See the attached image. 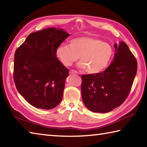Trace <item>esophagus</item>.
I'll use <instances>...</instances> for the list:
<instances>
[{
  "mask_svg": "<svg viewBox=\"0 0 147 147\" xmlns=\"http://www.w3.org/2000/svg\"><path fill=\"white\" fill-rule=\"evenodd\" d=\"M69 73H70V74H78V72L75 71V70L72 69V70H71V71H69Z\"/></svg>",
  "mask_w": 147,
  "mask_h": 147,
  "instance_id": "34e87169",
  "label": "esophagus"
}]
</instances>
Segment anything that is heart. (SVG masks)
<instances>
[{
    "mask_svg": "<svg viewBox=\"0 0 147 147\" xmlns=\"http://www.w3.org/2000/svg\"><path fill=\"white\" fill-rule=\"evenodd\" d=\"M55 53L65 67H69L80 58V68L86 69L90 74H97L108 67L113 50L109 43L96 37L82 36L71 39L69 45H59Z\"/></svg>",
    "mask_w": 147,
    "mask_h": 147,
    "instance_id": "obj_1",
    "label": "heart"
}]
</instances>
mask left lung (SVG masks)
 Segmentation results:
<instances>
[{
	"label": "left lung",
	"instance_id": "obj_1",
	"mask_svg": "<svg viewBox=\"0 0 147 147\" xmlns=\"http://www.w3.org/2000/svg\"><path fill=\"white\" fill-rule=\"evenodd\" d=\"M113 60L106 69L82 76L83 101L89 110L108 113L127 99L137 72V60L124 42L114 45Z\"/></svg>",
	"mask_w": 147,
	"mask_h": 147
}]
</instances>
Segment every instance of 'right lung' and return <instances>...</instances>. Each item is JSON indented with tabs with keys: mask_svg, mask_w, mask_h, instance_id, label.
<instances>
[{
	"mask_svg": "<svg viewBox=\"0 0 147 147\" xmlns=\"http://www.w3.org/2000/svg\"><path fill=\"white\" fill-rule=\"evenodd\" d=\"M69 36L63 29L45 28L29 34L16 49L14 84L34 107L50 110L61 101L69 70L57 59L55 51Z\"/></svg>",
	"mask_w": 147,
	"mask_h": 147,
	"instance_id": "add662e5",
	"label": "right lung"
}]
</instances>
